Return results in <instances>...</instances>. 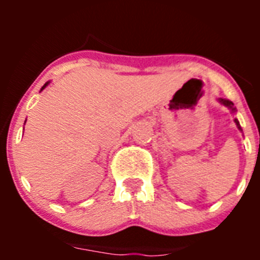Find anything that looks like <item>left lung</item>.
Returning <instances> with one entry per match:
<instances>
[{
	"instance_id": "left-lung-1",
	"label": "left lung",
	"mask_w": 260,
	"mask_h": 260,
	"mask_svg": "<svg viewBox=\"0 0 260 260\" xmlns=\"http://www.w3.org/2000/svg\"><path fill=\"white\" fill-rule=\"evenodd\" d=\"M220 103H221V104H224L225 107H228L229 109L232 110V113H234V112H236V108L233 107L234 104L231 102V100H228V99H220ZM234 122H236V125H237V127L240 128V130H242V128H241L240 122H238V119H237V118H234Z\"/></svg>"
}]
</instances>
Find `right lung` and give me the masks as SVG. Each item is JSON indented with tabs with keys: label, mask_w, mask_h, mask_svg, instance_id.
Wrapping results in <instances>:
<instances>
[{
	"label": "right lung",
	"mask_w": 260,
	"mask_h": 260,
	"mask_svg": "<svg viewBox=\"0 0 260 260\" xmlns=\"http://www.w3.org/2000/svg\"><path fill=\"white\" fill-rule=\"evenodd\" d=\"M48 83H49V82H48ZM48 83H45V84H44V86H43V88H41V89H44V88H45V87H47V86H48Z\"/></svg>",
	"instance_id": "obj_1"
}]
</instances>
